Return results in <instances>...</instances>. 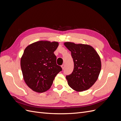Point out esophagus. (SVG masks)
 Segmentation results:
<instances>
[{
  "label": "esophagus",
  "instance_id": "esophagus-1",
  "mask_svg": "<svg viewBox=\"0 0 121 121\" xmlns=\"http://www.w3.org/2000/svg\"><path fill=\"white\" fill-rule=\"evenodd\" d=\"M61 67L62 69H65V65H61Z\"/></svg>",
  "mask_w": 121,
  "mask_h": 121
}]
</instances>
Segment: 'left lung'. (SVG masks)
<instances>
[{"label":"left lung","instance_id":"left-lung-1","mask_svg":"<svg viewBox=\"0 0 121 121\" xmlns=\"http://www.w3.org/2000/svg\"><path fill=\"white\" fill-rule=\"evenodd\" d=\"M64 45L71 52L74 63L72 74L66 76L68 85L78 92L88 90L95 83L100 72L99 56L89 45L69 42Z\"/></svg>","mask_w":121,"mask_h":121}]
</instances>
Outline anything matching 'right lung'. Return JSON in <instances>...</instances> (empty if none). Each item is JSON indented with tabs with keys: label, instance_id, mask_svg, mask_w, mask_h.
Listing matches in <instances>:
<instances>
[{
	"label": "right lung",
	"instance_id": "add662e5",
	"mask_svg": "<svg viewBox=\"0 0 121 121\" xmlns=\"http://www.w3.org/2000/svg\"><path fill=\"white\" fill-rule=\"evenodd\" d=\"M58 46L57 42L39 41L31 44L24 50L21 59L23 78L28 86L36 92L48 90L55 77L62 71L53 53Z\"/></svg>",
	"mask_w": 121,
	"mask_h": 121
}]
</instances>
